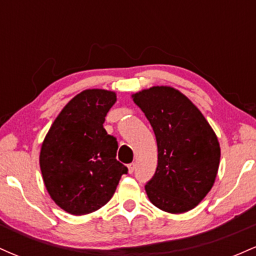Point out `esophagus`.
I'll list each match as a JSON object with an SVG mask.
<instances>
[{
    "label": "esophagus",
    "instance_id": "1",
    "mask_svg": "<svg viewBox=\"0 0 256 256\" xmlns=\"http://www.w3.org/2000/svg\"><path fill=\"white\" fill-rule=\"evenodd\" d=\"M128 173H130V174H132V173L134 172V168H136V164L132 162V164H130V165H128Z\"/></svg>",
    "mask_w": 256,
    "mask_h": 256
}]
</instances>
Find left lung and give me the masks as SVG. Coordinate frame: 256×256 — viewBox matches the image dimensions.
Masks as SVG:
<instances>
[{
  "mask_svg": "<svg viewBox=\"0 0 256 256\" xmlns=\"http://www.w3.org/2000/svg\"><path fill=\"white\" fill-rule=\"evenodd\" d=\"M150 122L158 143V167L146 192L155 207L172 214L192 210L216 182L220 146L204 114L172 86L132 95Z\"/></svg>",
  "mask_w": 256,
  "mask_h": 256,
  "instance_id": "8db88e82",
  "label": "left lung"
}]
</instances>
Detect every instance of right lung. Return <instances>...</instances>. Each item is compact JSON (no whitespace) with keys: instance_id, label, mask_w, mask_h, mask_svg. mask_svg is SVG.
<instances>
[{"instance_id":"add662e5","label":"right lung","mask_w":256,"mask_h":256,"mask_svg":"<svg viewBox=\"0 0 256 256\" xmlns=\"http://www.w3.org/2000/svg\"><path fill=\"white\" fill-rule=\"evenodd\" d=\"M116 102L114 91H82L62 108L42 143L40 166L46 192L73 216L104 207L128 173V167L116 158V137L104 128Z\"/></svg>"}]
</instances>
